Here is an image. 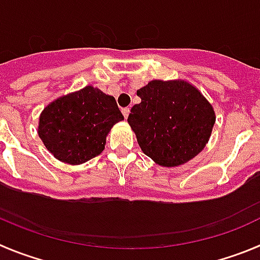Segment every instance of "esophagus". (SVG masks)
<instances>
[{"instance_id":"1","label":"esophagus","mask_w":260,"mask_h":260,"mask_svg":"<svg viewBox=\"0 0 260 260\" xmlns=\"http://www.w3.org/2000/svg\"><path fill=\"white\" fill-rule=\"evenodd\" d=\"M122 114H123V117H125V118H127L128 114H130V109H128V107L122 109Z\"/></svg>"}]
</instances>
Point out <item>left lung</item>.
<instances>
[{
	"instance_id": "1",
	"label": "left lung",
	"mask_w": 260,
	"mask_h": 260,
	"mask_svg": "<svg viewBox=\"0 0 260 260\" xmlns=\"http://www.w3.org/2000/svg\"><path fill=\"white\" fill-rule=\"evenodd\" d=\"M127 122L143 153L159 166L175 167L198 155L215 123L211 104L183 81H150L137 90Z\"/></svg>"
}]
</instances>
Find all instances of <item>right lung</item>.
Masks as SVG:
<instances>
[{
    "label": "right lung",
    "mask_w": 260,
    "mask_h": 260,
    "mask_svg": "<svg viewBox=\"0 0 260 260\" xmlns=\"http://www.w3.org/2000/svg\"><path fill=\"white\" fill-rule=\"evenodd\" d=\"M122 119L114 96L86 86L45 107L38 135L58 160L81 165L104 151L106 135Z\"/></svg>",
    "instance_id": "right-lung-1"
}]
</instances>
